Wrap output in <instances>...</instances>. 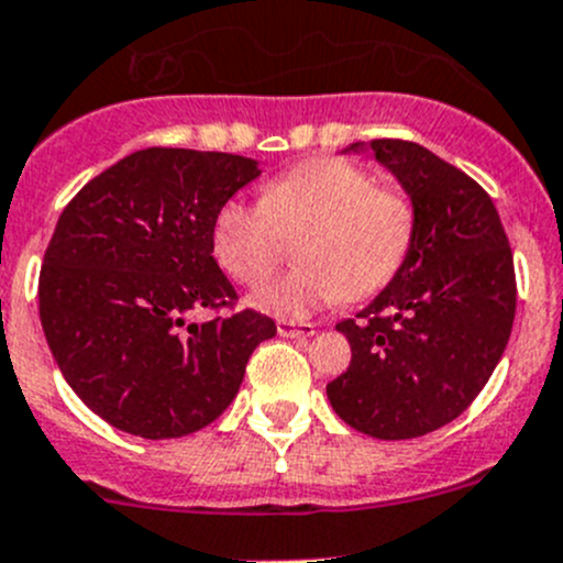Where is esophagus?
Listing matches in <instances>:
<instances>
[{
	"label": "esophagus",
	"mask_w": 563,
	"mask_h": 563,
	"mask_svg": "<svg viewBox=\"0 0 563 563\" xmlns=\"http://www.w3.org/2000/svg\"><path fill=\"white\" fill-rule=\"evenodd\" d=\"M277 332H280V338H313L316 323L294 321V318H280V321H277Z\"/></svg>",
	"instance_id": "34e87169"
}]
</instances>
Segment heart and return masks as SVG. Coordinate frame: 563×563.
<instances>
[{"instance_id": "1", "label": "heart", "mask_w": 563, "mask_h": 563, "mask_svg": "<svg viewBox=\"0 0 563 563\" xmlns=\"http://www.w3.org/2000/svg\"><path fill=\"white\" fill-rule=\"evenodd\" d=\"M417 209L365 168L321 157L266 181L261 203L231 198L212 220V250L236 283H261L297 242L299 266L253 294L255 308L305 318L338 299L376 297L411 253Z\"/></svg>"}]
</instances>
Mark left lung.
Listing matches in <instances>:
<instances>
[{
	"mask_svg": "<svg viewBox=\"0 0 563 563\" xmlns=\"http://www.w3.org/2000/svg\"><path fill=\"white\" fill-rule=\"evenodd\" d=\"M371 150L411 196L417 234L395 280L338 323L351 365L327 397L360 433L400 441L474 402L507 349L518 283L501 218L468 174L413 141L376 139Z\"/></svg>",
	"mask_w": 563,
	"mask_h": 563,
	"instance_id": "obj_1",
	"label": "left lung"
}]
</instances>
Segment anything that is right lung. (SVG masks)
Segmentation results:
<instances>
[{
  "label": "right lung",
  "mask_w": 563,
  "mask_h": 563,
  "mask_svg": "<svg viewBox=\"0 0 563 563\" xmlns=\"http://www.w3.org/2000/svg\"><path fill=\"white\" fill-rule=\"evenodd\" d=\"M258 163L150 146L122 157L59 214L40 269V321L73 391L117 430L179 439L240 391L269 316L234 310L212 255V220ZM229 309L187 324L192 309Z\"/></svg>",
  "instance_id": "right-lung-1"
}]
</instances>
